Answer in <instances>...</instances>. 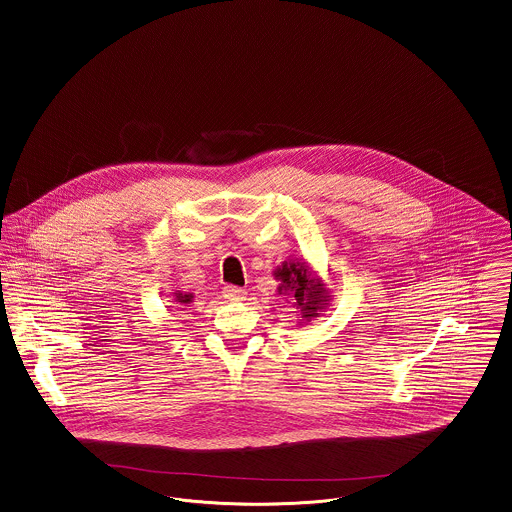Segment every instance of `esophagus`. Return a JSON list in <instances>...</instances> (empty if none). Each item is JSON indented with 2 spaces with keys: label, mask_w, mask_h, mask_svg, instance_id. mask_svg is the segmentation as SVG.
<instances>
[{
  "label": "esophagus",
  "mask_w": 512,
  "mask_h": 512,
  "mask_svg": "<svg viewBox=\"0 0 512 512\" xmlns=\"http://www.w3.org/2000/svg\"><path fill=\"white\" fill-rule=\"evenodd\" d=\"M222 293L228 301H240V299H244L245 290L244 288H238V286H226Z\"/></svg>",
  "instance_id": "obj_1"
}]
</instances>
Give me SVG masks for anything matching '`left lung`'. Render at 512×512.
I'll use <instances>...</instances> for the list:
<instances>
[{
	"label": "left lung",
	"mask_w": 512,
	"mask_h": 512,
	"mask_svg": "<svg viewBox=\"0 0 512 512\" xmlns=\"http://www.w3.org/2000/svg\"><path fill=\"white\" fill-rule=\"evenodd\" d=\"M276 278L282 282L278 286V293L292 301L293 307L301 311V318L311 320L313 317H318L322 309L328 307L330 293L324 288L322 280L311 274V270L305 263L301 261L284 263L282 268L276 270Z\"/></svg>",
	"instance_id": "left-lung-1"
}]
</instances>
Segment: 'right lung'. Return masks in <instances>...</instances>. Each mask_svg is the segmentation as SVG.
<instances>
[{
    "instance_id": "1",
    "label": "right lung",
    "mask_w": 512,
    "mask_h": 512,
    "mask_svg": "<svg viewBox=\"0 0 512 512\" xmlns=\"http://www.w3.org/2000/svg\"><path fill=\"white\" fill-rule=\"evenodd\" d=\"M192 297H194L192 293H174V299H176V303H178V305H186V303H192Z\"/></svg>"
}]
</instances>
